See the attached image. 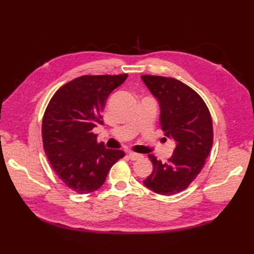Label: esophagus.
<instances>
[{
    "instance_id": "esophagus-1",
    "label": "esophagus",
    "mask_w": 254,
    "mask_h": 254,
    "mask_svg": "<svg viewBox=\"0 0 254 254\" xmlns=\"http://www.w3.org/2000/svg\"><path fill=\"white\" fill-rule=\"evenodd\" d=\"M128 157H130V159H131V160H137V159H139V158H142L143 156H142L141 154H137V153H133V152H131V153H128Z\"/></svg>"
}]
</instances>
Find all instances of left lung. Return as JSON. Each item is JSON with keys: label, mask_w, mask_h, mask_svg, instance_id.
Instances as JSON below:
<instances>
[{"label": "left lung", "mask_w": 254, "mask_h": 254, "mask_svg": "<svg viewBox=\"0 0 254 254\" xmlns=\"http://www.w3.org/2000/svg\"><path fill=\"white\" fill-rule=\"evenodd\" d=\"M160 105V126L165 135L176 141L167 163L148 155L153 171L144 186L161 195L179 193L201 172L213 146V121L202 97L174 77L142 75Z\"/></svg>", "instance_id": "8db88e82"}]
</instances>
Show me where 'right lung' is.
Segmentation results:
<instances>
[{
    "label": "right lung",
    "mask_w": 254,
    "mask_h": 254,
    "mask_svg": "<svg viewBox=\"0 0 254 254\" xmlns=\"http://www.w3.org/2000/svg\"><path fill=\"white\" fill-rule=\"evenodd\" d=\"M127 77L83 75L59 88L46 108L41 127L45 153L57 176L78 194L98 190L111 167L126 155L97 142L93 128L104 123L107 98Z\"/></svg>",
    "instance_id": "right-lung-1"
}]
</instances>
